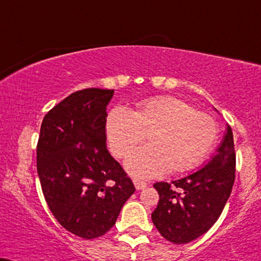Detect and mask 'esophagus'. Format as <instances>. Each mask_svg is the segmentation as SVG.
Masks as SVG:
<instances>
[{"mask_svg": "<svg viewBox=\"0 0 261 261\" xmlns=\"http://www.w3.org/2000/svg\"><path fill=\"white\" fill-rule=\"evenodd\" d=\"M134 184H135V188H136L137 190H142V189H144V188L147 187L146 182L137 179V178H135V179H134Z\"/></svg>", "mask_w": 261, "mask_h": 261, "instance_id": "34e87169", "label": "esophagus"}]
</instances>
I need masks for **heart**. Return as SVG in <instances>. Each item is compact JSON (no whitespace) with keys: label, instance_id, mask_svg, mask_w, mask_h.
I'll return each mask as SVG.
<instances>
[{"label":"heart","instance_id":"1","mask_svg":"<svg viewBox=\"0 0 261 261\" xmlns=\"http://www.w3.org/2000/svg\"><path fill=\"white\" fill-rule=\"evenodd\" d=\"M106 133L118 158L127 156L149 135L150 146L135 150L125 166L136 178H153L170 169L180 173L199 166L216 146L219 128L211 115L186 101L159 96L140 102L136 112L112 110Z\"/></svg>","mask_w":261,"mask_h":261}]
</instances>
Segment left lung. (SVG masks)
Here are the masks:
<instances>
[{
	"label": "left lung",
	"instance_id": "obj_1",
	"mask_svg": "<svg viewBox=\"0 0 261 261\" xmlns=\"http://www.w3.org/2000/svg\"><path fill=\"white\" fill-rule=\"evenodd\" d=\"M235 167L232 130L227 125L217 154L202 169L171 183L154 184L159 203L151 220L161 236L182 245L208 231L231 194Z\"/></svg>",
	"mask_w": 261,
	"mask_h": 261
}]
</instances>
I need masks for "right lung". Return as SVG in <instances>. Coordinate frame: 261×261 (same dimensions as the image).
<instances>
[{
	"instance_id": "1",
	"label": "right lung",
	"mask_w": 261,
	"mask_h": 261,
	"mask_svg": "<svg viewBox=\"0 0 261 261\" xmlns=\"http://www.w3.org/2000/svg\"><path fill=\"white\" fill-rule=\"evenodd\" d=\"M114 90L75 91L53 107L41 125L37 172L44 199L67 231L105 235L135 193L133 180L106 144V108Z\"/></svg>"
}]
</instances>
